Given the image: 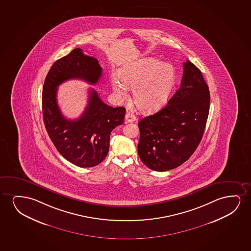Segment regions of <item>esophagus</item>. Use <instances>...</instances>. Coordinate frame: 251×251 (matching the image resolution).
Segmentation results:
<instances>
[{"label":"esophagus","instance_id":"34e87169","mask_svg":"<svg viewBox=\"0 0 251 251\" xmlns=\"http://www.w3.org/2000/svg\"><path fill=\"white\" fill-rule=\"evenodd\" d=\"M135 120H136V117L134 116V114L127 112V113L125 115V122H126V123H133V122Z\"/></svg>","mask_w":251,"mask_h":251}]
</instances>
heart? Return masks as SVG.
<instances>
[{"label":"heart","mask_w":251,"mask_h":251,"mask_svg":"<svg viewBox=\"0 0 251 251\" xmlns=\"http://www.w3.org/2000/svg\"><path fill=\"white\" fill-rule=\"evenodd\" d=\"M113 79L112 88L124 100L127 89H133V101L138 110L150 113L165 103L175 82V70L171 64L157 59L142 58L125 66Z\"/></svg>","instance_id":"heart-1"}]
</instances>
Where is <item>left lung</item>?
<instances>
[{
  "label": "left lung",
  "mask_w": 251,
  "mask_h": 251,
  "mask_svg": "<svg viewBox=\"0 0 251 251\" xmlns=\"http://www.w3.org/2000/svg\"><path fill=\"white\" fill-rule=\"evenodd\" d=\"M209 106V89L202 74L187 60L179 89L162 110L138 124L141 161L156 172L182 165L201 142Z\"/></svg>",
  "instance_id": "1"
}]
</instances>
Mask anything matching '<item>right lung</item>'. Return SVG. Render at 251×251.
Here are the masks:
<instances>
[{
	"instance_id": "1",
	"label": "right lung",
	"mask_w": 251,
	"mask_h": 251,
	"mask_svg": "<svg viewBox=\"0 0 251 251\" xmlns=\"http://www.w3.org/2000/svg\"><path fill=\"white\" fill-rule=\"evenodd\" d=\"M102 76L99 61L73 50L51 66L43 87V117L45 128L63 158L79 167H93L105 158L109 151L111 131L124 121V107L113 108L100 100L94 89L89 91L88 103L75 120L62 115L56 100L58 86L69 79H79L94 85Z\"/></svg>"
}]
</instances>
